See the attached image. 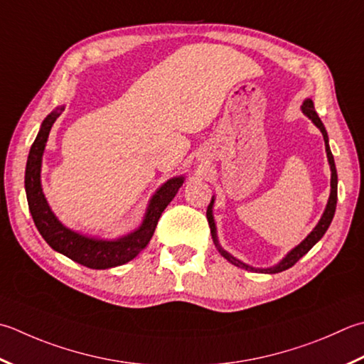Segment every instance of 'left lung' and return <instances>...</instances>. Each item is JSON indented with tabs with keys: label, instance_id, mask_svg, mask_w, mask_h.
Instances as JSON below:
<instances>
[{
	"label": "left lung",
	"instance_id": "1",
	"mask_svg": "<svg viewBox=\"0 0 364 364\" xmlns=\"http://www.w3.org/2000/svg\"><path fill=\"white\" fill-rule=\"evenodd\" d=\"M301 110H303L304 115L308 117L312 121V123H314L318 127L320 132H322L323 140H325L326 158H328L330 168H331V192H330V198H328V203H326V208L323 211L322 218H320L318 224L316 225V229L312 230L308 235V237H306L301 241L300 245L291 249V251L279 263H277V265H274L272 268H252V267L246 265V263L240 262L238 259H235L233 255H230L229 252L224 251V249L219 246V241H218V237H216V224H215V219H213V203H215V198H211V202L208 205V210H206V218H208V224H210V229H211V237H213V241H215V245L218 247V251L220 252V255H223L224 259L229 260L230 263H233V265H237L240 268H245V269H249V272H260V273L274 274V273H281V272H284V269H287L290 267H294L295 263L300 260L304 254H308L309 249L314 246L320 238L323 237L325 232L328 230V227H330L331 220H333V216H334V211H336V202H338V173H336V166H334V158H333L331 149H330V145H328V134H326L325 126H323L322 121H320L317 112L314 109V102H312L311 99H306V101L301 105Z\"/></svg>",
	"mask_w": 364,
	"mask_h": 364
}]
</instances>
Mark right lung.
Segmentation results:
<instances>
[{"instance_id": "obj_1", "label": "right lung", "mask_w": 364, "mask_h": 364, "mask_svg": "<svg viewBox=\"0 0 364 364\" xmlns=\"http://www.w3.org/2000/svg\"><path fill=\"white\" fill-rule=\"evenodd\" d=\"M63 110L64 107H60L42 121L38 137L33 141L30 154H28L25 191L33 220L48 246L55 249L56 252L66 255L70 260L92 269L119 267L137 257L141 249L146 247L156 230L162 211L167 208V205L176 196L178 189L181 188L184 176H175L156 191V194L149 200L144 223L137 230H134L129 235H124L118 240H97L68 229L50 210L41 186L42 154H44L48 132Z\"/></svg>"}]
</instances>
